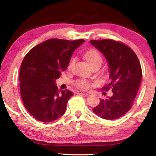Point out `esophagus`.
Wrapping results in <instances>:
<instances>
[{"label": "esophagus", "instance_id": "esophagus-1", "mask_svg": "<svg viewBox=\"0 0 156 156\" xmlns=\"http://www.w3.org/2000/svg\"><path fill=\"white\" fill-rule=\"evenodd\" d=\"M76 94H80V95H83V96H88L89 93H87V92L84 91H76Z\"/></svg>", "mask_w": 156, "mask_h": 156}]
</instances>
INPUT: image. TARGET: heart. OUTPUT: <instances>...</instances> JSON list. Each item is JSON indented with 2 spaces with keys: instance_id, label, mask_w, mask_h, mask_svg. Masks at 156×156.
Listing matches in <instances>:
<instances>
[{
  "instance_id": "heart-1",
  "label": "heart",
  "mask_w": 156,
  "mask_h": 156,
  "mask_svg": "<svg viewBox=\"0 0 156 156\" xmlns=\"http://www.w3.org/2000/svg\"><path fill=\"white\" fill-rule=\"evenodd\" d=\"M84 58L87 60L89 65L91 67H94L96 65H102V58L101 54L99 51L95 49H91L87 51L84 54ZM75 62V59L73 58L69 65V67L71 68L73 66V63ZM76 86L81 89H87L89 86V81L84 80V79H78L76 81Z\"/></svg>"
}]
</instances>
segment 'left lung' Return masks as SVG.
I'll return each mask as SVG.
<instances>
[{"label":"left lung","instance_id":"1","mask_svg":"<svg viewBox=\"0 0 156 156\" xmlns=\"http://www.w3.org/2000/svg\"><path fill=\"white\" fill-rule=\"evenodd\" d=\"M90 43L103 54L109 64L110 83L102 89H112L113 96L100 100L93 112L105 120H115L131 109L140 85V63L133 50L125 44L111 39L91 40Z\"/></svg>","mask_w":156,"mask_h":156}]
</instances>
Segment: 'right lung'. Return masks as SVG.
<instances>
[{
  "label": "right lung",
  "instance_id": "obj_1",
  "mask_svg": "<svg viewBox=\"0 0 156 156\" xmlns=\"http://www.w3.org/2000/svg\"><path fill=\"white\" fill-rule=\"evenodd\" d=\"M83 39L51 38L33 47L20 65L21 98L30 114L38 121L52 122L64 114L73 93L58 89L56 80L67 68L72 55Z\"/></svg>",
  "mask_w": 156,
  "mask_h": 156
}]
</instances>
